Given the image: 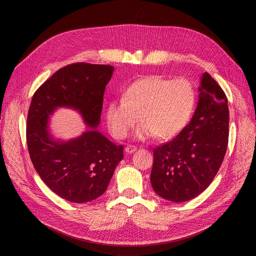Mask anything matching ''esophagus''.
I'll return each mask as SVG.
<instances>
[{
    "label": "esophagus",
    "instance_id": "34e87169",
    "mask_svg": "<svg viewBox=\"0 0 256 256\" xmlns=\"http://www.w3.org/2000/svg\"><path fill=\"white\" fill-rule=\"evenodd\" d=\"M136 146L135 145H132V144H128V146H126V152H128V154H132L134 152H136Z\"/></svg>",
    "mask_w": 256,
    "mask_h": 256
}]
</instances>
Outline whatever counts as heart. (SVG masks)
Masks as SVG:
<instances>
[{
    "mask_svg": "<svg viewBox=\"0 0 256 256\" xmlns=\"http://www.w3.org/2000/svg\"><path fill=\"white\" fill-rule=\"evenodd\" d=\"M162 111H163V110H162ZM126 170H122V172H121V173H124V172H126Z\"/></svg>",
    "mask_w": 256,
    "mask_h": 256,
    "instance_id": "b5f03b06",
    "label": "heart"
}]
</instances>
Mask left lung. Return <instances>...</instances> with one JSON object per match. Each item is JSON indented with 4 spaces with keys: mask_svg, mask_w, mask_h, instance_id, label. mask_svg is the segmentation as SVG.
<instances>
[{
    "mask_svg": "<svg viewBox=\"0 0 256 256\" xmlns=\"http://www.w3.org/2000/svg\"><path fill=\"white\" fill-rule=\"evenodd\" d=\"M113 72L111 65H66L35 91L31 100L26 135L31 160L50 189L72 202H88L102 195L124 158V146L115 145L96 130ZM59 106L78 110L90 130L70 142H54L47 124Z\"/></svg>",
    "mask_w": 256,
    "mask_h": 256,
    "instance_id": "obj_1",
    "label": "left lung"
}]
</instances>
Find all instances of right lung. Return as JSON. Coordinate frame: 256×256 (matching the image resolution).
<instances>
[{
  "label": "right lung",
  "instance_id": "obj_1",
  "mask_svg": "<svg viewBox=\"0 0 256 256\" xmlns=\"http://www.w3.org/2000/svg\"><path fill=\"white\" fill-rule=\"evenodd\" d=\"M199 92L190 124L154 150L152 186L158 196L174 202L202 193L216 176L227 150L230 111L225 93L206 72Z\"/></svg>",
  "mask_w": 256,
  "mask_h": 256
}]
</instances>
